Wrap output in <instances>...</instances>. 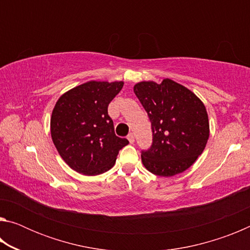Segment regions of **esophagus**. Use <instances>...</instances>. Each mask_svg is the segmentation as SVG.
Here are the masks:
<instances>
[{"label": "esophagus", "mask_w": 250, "mask_h": 250, "mask_svg": "<svg viewBox=\"0 0 250 250\" xmlns=\"http://www.w3.org/2000/svg\"><path fill=\"white\" fill-rule=\"evenodd\" d=\"M126 139H128L130 143H133L134 142V135H133V133H129L128 137H126Z\"/></svg>", "instance_id": "esophagus-1"}]
</instances>
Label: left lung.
<instances>
[{
    "label": "left lung",
    "instance_id": "obj_1",
    "mask_svg": "<svg viewBox=\"0 0 250 250\" xmlns=\"http://www.w3.org/2000/svg\"><path fill=\"white\" fill-rule=\"evenodd\" d=\"M133 90L149 116L153 137L150 149L141 153L143 166L166 177L188 170L204 151L209 137L204 104L168 78L161 83H138Z\"/></svg>",
    "mask_w": 250,
    "mask_h": 250
}]
</instances>
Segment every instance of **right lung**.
I'll return each instance as SVG.
<instances>
[{
  "instance_id": "obj_1",
  "label": "right lung",
  "mask_w": 250,
  "mask_h": 250,
  "mask_svg": "<svg viewBox=\"0 0 250 250\" xmlns=\"http://www.w3.org/2000/svg\"><path fill=\"white\" fill-rule=\"evenodd\" d=\"M124 82H88L65 92L50 118V133L59 155L80 174L98 175L115 166L128 145L117 137L108 105Z\"/></svg>"
}]
</instances>
